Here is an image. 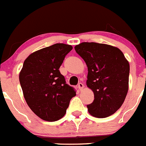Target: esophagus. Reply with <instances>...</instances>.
<instances>
[{
    "label": "esophagus",
    "mask_w": 146,
    "mask_h": 146,
    "mask_svg": "<svg viewBox=\"0 0 146 146\" xmlns=\"http://www.w3.org/2000/svg\"><path fill=\"white\" fill-rule=\"evenodd\" d=\"M77 87H78V89H80V91H81V90L84 88V85H83V83H82V82H80V83L78 84Z\"/></svg>",
    "instance_id": "34e87169"
}]
</instances>
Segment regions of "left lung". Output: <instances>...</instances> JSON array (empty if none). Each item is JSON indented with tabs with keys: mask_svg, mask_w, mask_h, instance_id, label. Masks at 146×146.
I'll return each mask as SVG.
<instances>
[{
	"mask_svg": "<svg viewBox=\"0 0 146 146\" xmlns=\"http://www.w3.org/2000/svg\"><path fill=\"white\" fill-rule=\"evenodd\" d=\"M76 52L88 67L86 84L94 92V101L87 105L96 117L111 116L120 108L128 92L129 64L116 47L96 42H82Z\"/></svg>",
	"mask_w": 146,
	"mask_h": 146,
	"instance_id": "obj_1",
	"label": "left lung"
}]
</instances>
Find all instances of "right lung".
<instances>
[{"mask_svg": "<svg viewBox=\"0 0 146 146\" xmlns=\"http://www.w3.org/2000/svg\"><path fill=\"white\" fill-rule=\"evenodd\" d=\"M73 47L57 43L31 54L23 63L19 82L26 102L41 119L56 121L66 113L76 96L73 87L66 84L59 70Z\"/></svg>", "mask_w": 146, "mask_h": 146, "instance_id": "obj_1", "label": "right lung"}]
</instances>
